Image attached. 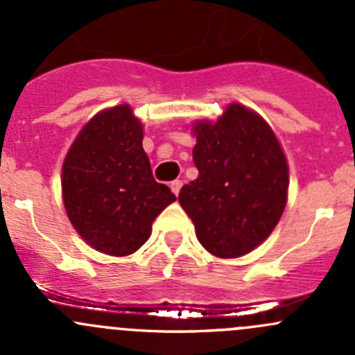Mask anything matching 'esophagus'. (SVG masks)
Returning <instances> with one entry per match:
<instances>
[{"instance_id":"obj_1","label":"esophagus","mask_w":355,"mask_h":355,"mask_svg":"<svg viewBox=\"0 0 355 355\" xmlns=\"http://www.w3.org/2000/svg\"><path fill=\"white\" fill-rule=\"evenodd\" d=\"M170 189H171V192H173L175 196H178V192H180V189H182V180H173V182H171Z\"/></svg>"}]
</instances>
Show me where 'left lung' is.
Listing matches in <instances>:
<instances>
[{
  "label": "left lung",
  "mask_w": 355,
  "mask_h": 355,
  "mask_svg": "<svg viewBox=\"0 0 355 355\" xmlns=\"http://www.w3.org/2000/svg\"><path fill=\"white\" fill-rule=\"evenodd\" d=\"M199 177L184 185L180 206L198 241L218 257H239L268 239L287 204L288 168L270 125L241 105L216 123L196 125Z\"/></svg>",
  "instance_id": "8db88e82"
}]
</instances>
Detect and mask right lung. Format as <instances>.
<instances>
[{"label": "right lung", "instance_id": "obj_1", "mask_svg": "<svg viewBox=\"0 0 355 355\" xmlns=\"http://www.w3.org/2000/svg\"><path fill=\"white\" fill-rule=\"evenodd\" d=\"M62 189L75 230L110 256L135 252L177 199L153 177L142 125L128 106L101 111L82 128L63 164Z\"/></svg>", "mask_w": 355, "mask_h": 355}]
</instances>
